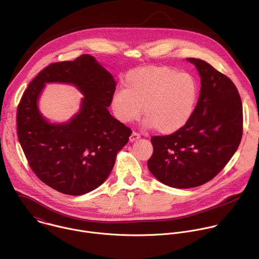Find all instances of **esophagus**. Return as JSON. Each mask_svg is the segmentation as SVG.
Wrapping results in <instances>:
<instances>
[{
    "label": "esophagus",
    "mask_w": 259,
    "mask_h": 259,
    "mask_svg": "<svg viewBox=\"0 0 259 259\" xmlns=\"http://www.w3.org/2000/svg\"><path fill=\"white\" fill-rule=\"evenodd\" d=\"M140 138V134H138V133H136V132H133L132 134H131V136H130V142H134V141H136V140H138Z\"/></svg>",
    "instance_id": "34e87169"
}]
</instances>
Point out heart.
Listing matches in <instances>:
<instances>
[{
    "mask_svg": "<svg viewBox=\"0 0 259 259\" xmlns=\"http://www.w3.org/2000/svg\"><path fill=\"white\" fill-rule=\"evenodd\" d=\"M198 97V83L190 72H177L168 66H147L128 73L124 91L114 93L110 107L124 124L136 121L143 110L146 128L171 134L190 122Z\"/></svg>",
    "mask_w": 259,
    "mask_h": 259,
    "instance_id": "heart-1",
    "label": "heart"
}]
</instances>
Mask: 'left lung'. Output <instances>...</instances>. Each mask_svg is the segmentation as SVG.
I'll list each match as a JSON object with an SVG mask.
<instances>
[{
    "mask_svg": "<svg viewBox=\"0 0 259 259\" xmlns=\"http://www.w3.org/2000/svg\"><path fill=\"white\" fill-rule=\"evenodd\" d=\"M196 65L201 90L195 113L179 131L153 136L151 173L175 189L196 188L215 177L236 153L243 132V108L238 89L224 73L204 60Z\"/></svg>",
    "mask_w": 259,
    "mask_h": 259,
    "instance_id": "1",
    "label": "left lung"
}]
</instances>
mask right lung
Segmentation results:
<instances>
[{"instance_id": "1", "label": "right lung", "mask_w": 259, "mask_h": 259, "mask_svg": "<svg viewBox=\"0 0 259 259\" xmlns=\"http://www.w3.org/2000/svg\"><path fill=\"white\" fill-rule=\"evenodd\" d=\"M47 82L75 85L84 95L69 121L51 123L39 112ZM116 81L95 57L48 65L24 91L17 108V135L31 170L53 190L87 194L105 181L132 131L109 114Z\"/></svg>"}]
</instances>
